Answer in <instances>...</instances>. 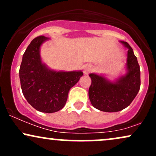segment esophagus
I'll use <instances>...</instances> for the list:
<instances>
[{
  "instance_id": "obj_1",
  "label": "esophagus",
  "mask_w": 156,
  "mask_h": 156,
  "mask_svg": "<svg viewBox=\"0 0 156 156\" xmlns=\"http://www.w3.org/2000/svg\"><path fill=\"white\" fill-rule=\"evenodd\" d=\"M91 70H92V66L89 65V64H87L83 68V73L85 75H88V73H90Z\"/></svg>"
}]
</instances>
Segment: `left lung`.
Wrapping results in <instances>:
<instances>
[{"label":"left lung","mask_w":156,"mask_h":156,"mask_svg":"<svg viewBox=\"0 0 156 156\" xmlns=\"http://www.w3.org/2000/svg\"><path fill=\"white\" fill-rule=\"evenodd\" d=\"M120 42L128 49L126 74L114 82L94 73L89 74L92 79L89 100L94 108L102 112H117L127 108L140 89V68L136 56L128 42Z\"/></svg>","instance_id":"obj_1"}]
</instances>
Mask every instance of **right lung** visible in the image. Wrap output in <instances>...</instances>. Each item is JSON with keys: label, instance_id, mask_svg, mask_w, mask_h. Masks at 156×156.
Returning <instances> with one entry per match:
<instances>
[{"label": "right lung", "instance_id": "1", "mask_svg": "<svg viewBox=\"0 0 156 156\" xmlns=\"http://www.w3.org/2000/svg\"><path fill=\"white\" fill-rule=\"evenodd\" d=\"M48 37L39 36L31 41L23 55L20 80L23 95L39 112L53 113L65 105L68 93L83 76L81 71H55L42 63L40 47Z\"/></svg>", "mask_w": 156, "mask_h": 156}]
</instances>
